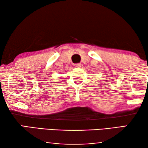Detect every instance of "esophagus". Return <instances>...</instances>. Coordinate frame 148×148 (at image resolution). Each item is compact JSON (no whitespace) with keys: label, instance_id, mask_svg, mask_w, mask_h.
Returning <instances> with one entry per match:
<instances>
[{"label":"esophagus","instance_id":"34e87169","mask_svg":"<svg viewBox=\"0 0 148 148\" xmlns=\"http://www.w3.org/2000/svg\"><path fill=\"white\" fill-rule=\"evenodd\" d=\"M74 66L76 67H80V66H81V64H80V63H76L74 64Z\"/></svg>","mask_w":148,"mask_h":148}]
</instances>
